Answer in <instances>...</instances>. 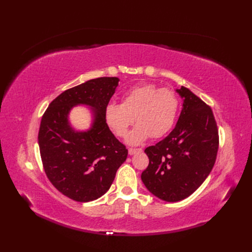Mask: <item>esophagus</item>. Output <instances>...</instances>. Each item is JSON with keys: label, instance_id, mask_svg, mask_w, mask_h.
I'll list each match as a JSON object with an SVG mask.
<instances>
[{"label": "esophagus", "instance_id": "esophagus-1", "mask_svg": "<svg viewBox=\"0 0 252 252\" xmlns=\"http://www.w3.org/2000/svg\"><path fill=\"white\" fill-rule=\"evenodd\" d=\"M140 151H142L141 148H129L128 149V154L130 155V156H132V155L136 154V152H140Z\"/></svg>", "mask_w": 252, "mask_h": 252}]
</instances>
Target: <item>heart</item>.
I'll list each match as a JSON object with an SVG mask.
<instances>
[{"instance_id": "heart-1", "label": "heart", "mask_w": 252, "mask_h": 252, "mask_svg": "<svg viewBox=\"0 0 252 252\" xmlns=\"http://www.w3.org/2000/svg\"><path fill=\"white\" fill-rule=\"evenodd\" d=\"M180 102L169 88L152 83H141L127 89L122 103H109L105 107L106 123L113 132L125 138L135 120L138 124L128 136L130 144H141L152 135L158 139L168 133L177 120Z\"/></svg>"}]
</instances>
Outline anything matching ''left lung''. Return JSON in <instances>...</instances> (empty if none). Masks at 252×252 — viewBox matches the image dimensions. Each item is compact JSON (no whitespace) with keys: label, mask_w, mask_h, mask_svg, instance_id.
Wrapping results in <instances>:
<instances>
[{"label":"left lung","mask_w":252,"mask_h":252,"mask_svg":"<svg viewBox=\"0 0 252 252\" xmlns=\"http://www.w3.org/2000/svg\"><path fill=\"white\" fill-rule=\"evenodd\" d=\"M183 109L173 130L145 149L149 164L141 179L149 191L166 202H178L192 194L216 163L219 130L213 112L186 87L177 89Z\"/></svg>","instance_id":"8db88e82"}]
</instances>
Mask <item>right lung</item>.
Masks as SVG:
<instances>
[{"label": "right lung", "mask_w": 252, "mask_h": 252, "mask_svg": "<svg viewBox=\"0 0 252 252\" xmlns=\"http://www.w3.org/2000/svg\"><path fill=\"white\" fill-rule=\"evenodd\" d=\"M118 78H97L65 90L44 112L39 146L45 173L61 193L77 202H90L108 191L128 155L106 123L105 107L116 93ZM93 108L87 132L73 131L67 114L75 104Z\"/></svg>", "instance_id": "1"}]
</instances>
